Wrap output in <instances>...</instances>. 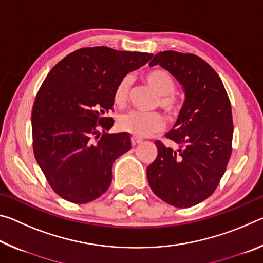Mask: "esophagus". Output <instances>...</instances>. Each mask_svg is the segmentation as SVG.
<instances>
[{
    "label": "esophagus",
    "instance_id": "obj_1",
    "mask_svg": "<svg viewBox=\"0 0 263 263\" xmlns=\"http://www.w3.org/2000/svg\"><path fill=\"white\" fill-rule=\"evenodd\" d=\"M131 142H132V146H137V145L140 144L141 139H138V138H136V137H132L131 138Z\"/></svg>",
    "mask_w": 263,
    "mask_h": 263
}]
</instances>
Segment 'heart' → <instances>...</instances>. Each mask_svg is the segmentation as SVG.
<instances>
[{
    "label": "heart",
    "mask_w": 263,
    "mask_h": 263,
    "mask_svg": "<svg viewBox=\"0 0 263 263\" xmlns=\"http://www.w3.org/2000/svg\"><path fill=\"white\" fill-rule=\"evenodd\" d=\"M144 81L157 94L159 106L168 115H175L179 110V102L174 94L176 84L171 74L163 69H153L144 75ZM131 78L125 77L116 87L114 101L117 105H124L128 100ZM119 130L127 132L136 138H145L161 131L164 126L162 116L158 112L142 114L131 111L118 118Z\"/></svg>",
    "instance_id": "heart-1"
}]
</instances>
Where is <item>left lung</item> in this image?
<instances>
[{
    "label": "left lung",
    "mask_w": 263,
    "mask_h": 263,
    "mask_svg": "<svg viewBox=\"0 0 263 263\" xmlns=\"http://www.w3.org/2000/svg\"><path fill=\"white\" fill-rule=\"evenodd\" d=\"M183 88L184 103L166 137L177 149L155 141L157 159L146 169L153 193L175 208H190L216 190L232 152L231 103L219 75L201 58L175 51L155 54Z\"/></svg>",
    "instance_id": "1"
}]
</instances>
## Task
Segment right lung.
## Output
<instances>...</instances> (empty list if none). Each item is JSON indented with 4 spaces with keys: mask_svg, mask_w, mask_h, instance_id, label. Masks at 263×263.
Masks as SVG:
<instances>
[{
    "mask_svg": "<svg viewBox=\"0 0 263 263\" xmlns=\"http://www.w3.org/2000/svg\"><path fill=\"white\" fill-rule=\"evenodd\" d=\"M152 57L106 46L80 48L44 80L31 116L33 153L52 189L66 201L84 204L108 190L115 160L132 146L127 132H105L114 125L105 114L121 80Z\"/></svg>",
    "mask_w": 263,
    "mask_h": 263,
    "instance_id": "obj_1",
    "label": "right lung"
}]
</instances>
